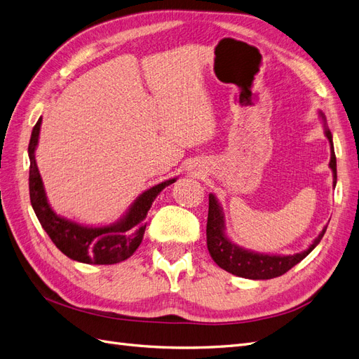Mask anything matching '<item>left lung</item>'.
<instances>
[{
    "instance_id": "obj_1",
    "label": "left lung",
    "mask_w": 359,
    "mask_h": 359,
    "mask_svg": "<svg viewBox=\"0 0 359 359\" xmlns=\"http://www.w3.org/2000/svg\"><path fill=\"white\" fill-rule=\"evenodd\" d=\"M325 124V136L330 140L331 147V160L330 168L332 170V184H337V160L334 153L332 135L327 127V119L320 114ZM328 224L323 227L322 232L318 235L313 244L304 250L301 253L295 255H265L257 253L253 250H247L244 247L236 245L226 235L224 214L222 205L217 201L212 193H210V208H208V223H206V245H208L210 255L214 262L223 268L227 273L233 276L250 278V280H268L283 276L290 268L299 264L301 260L311 253V250L316 247L322 236L325 235Z\"/></svg>"
}]
</instances>
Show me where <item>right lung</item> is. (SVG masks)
Instances as JSON below:
<instances>
[{"mask_svg": "<svg viewBox=\"0 0 359 359\" xmlns=\"http://www.w3.org/2000/svg\"><path fill=\"white\" fill-rule=\"evenodd\" d=\"M41 116L32 128L28 157H29V199L32 210L52 243L67 257L82 264L112 265L123 262L132 256L142 243L145 233V219L160 191L177 181L170 178L145 190L128 206L121 219L107 226H83L57 214L49 205L45 186L36 161Z\"/></svg>", "mask_w": 359, "mask_h": 359, "instance_id": "1", "label": "right lung"}]
</instances>
